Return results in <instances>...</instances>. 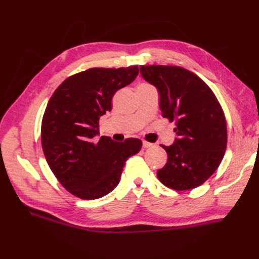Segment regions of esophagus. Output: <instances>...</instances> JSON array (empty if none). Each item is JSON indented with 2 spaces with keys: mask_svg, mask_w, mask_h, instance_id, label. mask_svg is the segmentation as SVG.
I'll return each instance as SVG.
<instances>
[{
  "mask_svg": "<svg viewBox=\"0 0 259 259\" xmlns=\"http://www.w3.org/2000/svg\"><path fill=\"white\" fill-rule=\"evenodd\" d=\"M153 146V144H151V142H148V141H142V147L144 148H150V147H152Z\"/></svg>",
  "mask_w": 259,
  "mask_h": 259,
  "instance_id": "34e87169",
  "label": "esophagus"
}]
</instances>
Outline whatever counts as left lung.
<instances>
[{
  "label": "left lung",
  "mask_w": 259,
  "mask_h": 259,
  "mask_svg": "<svg viewBox=\"0 0 259 259\" xmlns=\"http://www.w3.org/2000/svg\"><path fill=\"white\" fill-rule=\"evenodd\" d=\"M140 73L160 95L162 117L175 121L174 145L161 146L168 161L157 171L175 190L202 185L216 171L227 147V123L212 90L197 74L176 65H140Z\"/></svg>",
  "instance_id": "1"
}]
</instances>
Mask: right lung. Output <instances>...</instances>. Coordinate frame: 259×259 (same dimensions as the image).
<instances>
[{"mask_svg":"<svg viewBox=\"0 0 259 259\" xmlns=\"http://www.w3.org/2000/svg\"><path fill=\"white\" fill-rule=\"evenodd\" d=\"M139 73L128 68H91L65 79L48 102L41 141L49 167L59 183L81 199H98L118 186L126 159L141 140L123 142L99 135V119L112 109V98Z\"/></svg>","mask_w":259,"mask_h":259,"instance_id":"right-lung-1","label":"right lung"}]
</instances>
